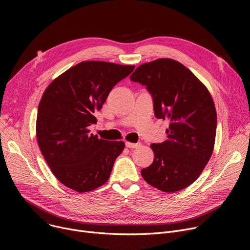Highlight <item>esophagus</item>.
Segmentation results:
<instances>
[{"label": "esophagus", "instance_id": "esophagus-1", "mask_svg": "<svg viewBox=\"0 0 250 250\" xmlns=\"http://www.w3.org/2000/svg\"><path fill=\"white\" fill-rule=\"evenodd\" d=\"M125 146L127 147V148H137V147H139L140 146V144L139 143H130V142H125Z\"/></svg>", "mask_w": 250, "mask_h": 250}]
</instances>
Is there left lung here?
<instances>
[{"label": "left lung", "mask_w": 250, "mask_h": 250, "mask_svg": "<svg viewBox=\"0 0 250 250\" xmlns=\"http://www.w3.org/2000/svg\"><path fill=\"white\" fill-rule=\"evenodd\" d=\"M130 80L146 86L157 118H168L167 140L152 144L154 161L141 170L149 185L175 192L194 182L213 154L217 113L207 87L175 60L141 64Z\"/></svg>", "instance_id": "obj_1"}]
</instances>
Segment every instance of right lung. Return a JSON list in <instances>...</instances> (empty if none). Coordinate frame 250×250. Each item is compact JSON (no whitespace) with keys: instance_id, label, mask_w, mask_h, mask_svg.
Here are the masks:
<instances>
[{"instance_id":"add662e5","label":"right lung","mask_w":250,"mask_h":250,"mask_svg":"<svg viewBox=\"0 0 250 250\" xmlns=\"http://www.w3.org/2000/svg\"><path fill=\"white\" fill-rule=\"evenodd\" d=\"M135 69L108 62H79L52 81L41 99L36 118L39 149L51 172L78 192L106 182L123 141H106L90 134L111 89Z\"/></svg>"}]
</instances>
